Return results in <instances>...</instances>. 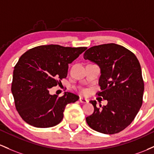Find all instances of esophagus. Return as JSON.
Segmentation results:
<instances>
[{"label":"esophagus","instance_id":"34e87169","mask_svg":"<svg viewBox=\"0 0 154 154\" xmlns=\"http://www.w3.org/2000/svg\"><path fill=\"white\" fill-rule=\"evenodd\" d=\"M79 101H80V103H88V100H86V99H85V98H83V97L79 98Z\"/></svg>","mask_w":154,"mask_h":154}]
</instances>
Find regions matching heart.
I'll return each mask as SVG.
<instances>
[{"instance_id": "b5f03b06", "label": "heart", "mask_w": 154, "mask_h": 154, "mask_svg": "<svg viewBox=\"0 0 154 154\" xmlns=\"http://www.w3.org/2000/svg\"><path fill=\"white\" fill-rule=\"evenodd\" d=\"M81 92H82V94H85V93L86 92V91L85 90V89H82V91H81Z\"/></svg>"}]
</instances>
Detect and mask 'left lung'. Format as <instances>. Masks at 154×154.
Here are the masks:
<instances>
[{
    "mask_svg": "<svg viewBox=\"0 0 154 154\" xmlns=\"http://www.w3.org/2000/svg\"><path fill=\"white\" fill-rule=\"evenodd\" d=\"M85 60L100 68L97 94L108 100V104L97 107L91 100L94 113L86 117L88 125L103 134H116L132 122L143 104L144 82L140 64L132 51L116 44H102L89 48L84 54Z\"/></svg>",
    "mask_w": 154,
    "mask_h": 154,
    "instance_id": "1",
    "label": "left lung"
}]
</instances>
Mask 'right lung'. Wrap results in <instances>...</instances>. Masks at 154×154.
Masks as SVG:
<instances>
[{
  "instance_id": "add662e5",
  "label": "right lung",
  "mask_w": 154,
  "mask_h": 154,
  "mask_svg": "<svg viewBox=\"0 0 154 154\" xmlns=\"http://www.w3.org/2000/svg\"><path fill=\"white\" fill-rule=\"evenodd\" d=\"M86 47H64L60 45L36 46L23 54L14 67L11 92L17 112L35 127L47 128L60 124L69 103L79 97L71 92L51 95L49 89L68 75V64Z\"/></svg>"
}]
</instances>
